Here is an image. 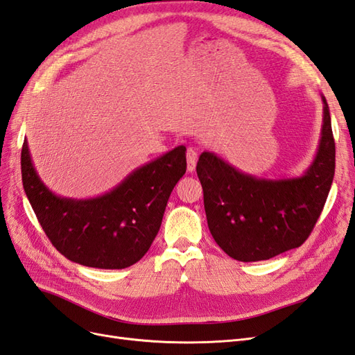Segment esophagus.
<instances>
[{"label": "esophagus", "mask_w": 355, "mask_h": 355, "mask_svg": "<svg viewBox=\"0 0 355 355\" xmlns=\"http://www.w3.org/2000/svg\"><path fill=\"white\" fill-rule=\"evenodd\" d=\"M197 159H198L197 149L196 148H188V151H187V168H188L189 173H192V171L196 170Z\"/></svg>", "instance_id": "esophagus-1"}]
</instances>
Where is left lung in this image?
I'll return each mask as SVG.
<instances>
[{
	"label": "left lung",
	"instance_id": "obj_1",
	"mask_svg": "<svg viewBox=\"0 0 355 355\" xmlns=\"http://www.w3.org/2000/svg\"><path fill=\"white\" fill-rule=\"evenodd\" d=\"M323 102V124L313 163L300 176L257 178L204 151L197 175L211 237L240 262L266 261L296 249L321 214L335 176V141L330 111Z\"/></svg>",
	"mask_w": 355,
	"mask_h": 355
}]
</instances>
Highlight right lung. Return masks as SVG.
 <instances>
[{"label": "right lung", "mask_w": 355, "mask_h": 355, "mask_svg": "<svg viewBox=\"0 0 355 355\" xmlns=\"http://www.w3.org/2000/svg\"><path fill=\"white\" fill-rule=\"evenodd\" d=\"M187 148L176 146L135 168L102 196L68 198L38 176L28 141L22 148L26 197L51 244L69 261L123 270L141 261L159 231L171 191L187 171Z\"/></svg>", "instance_id": "obj_1"}]
</instances>
